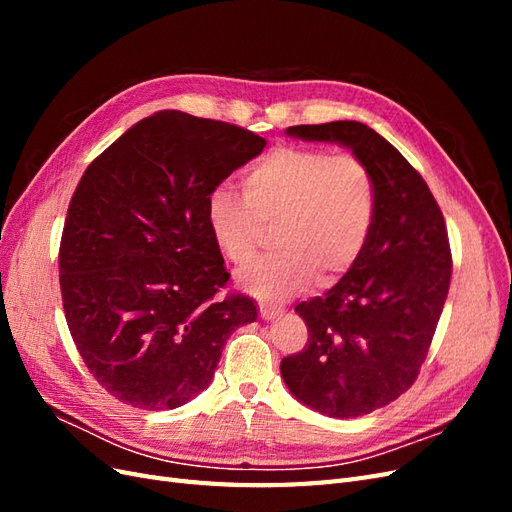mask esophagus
<instances>
[{
  "instance_id": "1",
  "label": "esophagus",
  "mask_w": 512,
  "mask_h": 512,
  "mask_svg": "<svg viewBox=\"0 0 512 512\" xmlns=\"http://www.w3.org/2000/svg\"><path fill=\"white\" fill-rule=\"evenodd\" d=\"M280 316V309L277 307H271V305H260V318L262 320H273Z\"/></svg>"
}]
</instances>
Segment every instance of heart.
<instances>
[{"mask_svg":"<svg viewBox=\"0 0 512 512\" xmlns=\"http://www.w3.org/2000/svg\"><path fill=\"white\" fill-rule=\"evenodd\" d=\"M243 196L218 185L205 220L220 254L243 267L256 256L262 226L277 224V252L239 273V286L280 303L312 284L348 273L363 254L378 213L371 168L354 153L316 147H275L250 166Z\"/></svg>","mask_w":512,"mask_h":512,"instance_id":"1","label":"heart"}]
</instances>
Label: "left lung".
Listing matches in <instances>:
<instances>
[{"mask_svg": "<svg viewBox=\"0 0 512 512\" xmlns=\"http://www.w3.org/2000/svg\"><path fill=\"white\" fill-rule=\"evenodd\" d=\"M301 141L337 143L374 173L378 213L354 267L322 297L294 307L307 344L282 359L288 391L331 418L391 404L414 384L451 286V245L436 198L410 162L361 121L292 126Z\"/></svg>", "mask_w": 512, "mask_h": 512, "instance_id": "8db88e82", "label": "left lung"}]
</instances>
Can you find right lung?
Masks as SVG:
<instances>
[{"instance_id":"right-lung-1","label":"right lung","mask_w":512,"mask_h":512,"mask_svg":"<svg viewBox=\"0 0 512 512\" xmlns=\"http://www.w3.org/2000/svg\"><path fill=\"white\" fill-rule=\"evenodd\" d=\"M267 141L239 126L160 111L91 162L70 200L59 286L76 350L102 389L173 410L213 380L250 297H218L230 273L205 220L213 188Z\"/></svg>"}]
</instances>
